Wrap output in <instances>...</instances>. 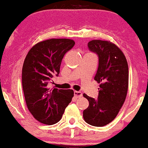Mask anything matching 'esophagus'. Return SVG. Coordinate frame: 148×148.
<instances>
[{
	"instance_id": "obj_1",
	"label": "esophagus",
	"mask_w": 148,
	"mask_h": 148,
	"mask_svg": "<svg viewBox=\"0 0 148 148\" xmlns=\"http://www.w3.org/2000/svg\"><path fill=\"white\" fill-rule=\"evenodd\" d=\"M74 96H75L76 98H80L81 96H82V93H81L80 91H74Z\"/></svg>"
}]
</instances>
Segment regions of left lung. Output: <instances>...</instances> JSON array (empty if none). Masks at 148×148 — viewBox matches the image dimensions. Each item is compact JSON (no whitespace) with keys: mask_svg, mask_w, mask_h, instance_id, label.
<instances>
[{"mask_svg":"<svg viewBox=\"0 0 148 148\" xmlns=\"http://www.w3.org/2000/svg\"><path fill=\"white\" fill-rule=\"evenodd\" d=\"M88 47L98 56L99 65L95 80L100 85L97 99L84 94L89 106L83 116L92 126L103 127L114 120L126 99L128 64L123 51L111 42L92 40Z\"/></svg>","mask_w":148,"mask_h":148,"instance_id":"1","label":"left lung"}]
</instances>
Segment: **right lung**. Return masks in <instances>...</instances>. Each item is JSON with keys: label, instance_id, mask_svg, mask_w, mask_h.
<instances>
[{"label": "right lung", "instance_id": "1", "mask_svg": "<svg viewBox=\"0 0 148 148\" xmlns=\"http://www.w3.org/2000/svg\"><path fill=\"white\" fill-rule=\"evenodd\" d=\"M75 42L69 39H50L33 46L22 68V86L27 107L40 123L51 125L60 120L74 97L72 90L53 88L47 85L58 76L64 54Z\"/></svg>", "mask_w": 148, "mask_h": 148}]
</instances>
